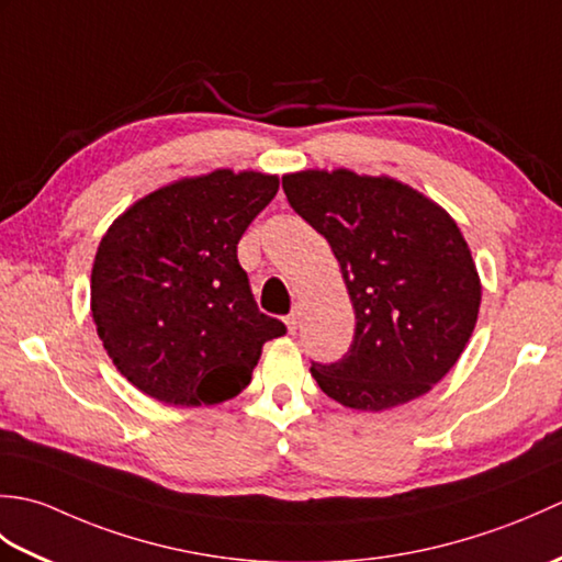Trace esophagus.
<instances>
[{
    "mask_svg": "<svg viewBox=\"0 0 562 562\" xmlns=\"http://www.w3.org/2000/svg\"><path fill=\"white\" fill-rule=\"evenodd\" d=\"M284 324H288L290 333L296 330V326H300V306H292V312L288 318H284Z\"/></svg>",
    "mask_w": 562,
    "mask_h": 562,
    "instance_id": "34e87169",
    "label": "esophagus"
}]
</instances>
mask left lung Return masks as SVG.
<instances>
[{
	"label": "left lung",
	"instance_id": "8db88e82",
	"mask_svg": "<svg viewBox=\"0 0 562 562\" xmlns=\"http://www.w3.org/2000/svg\"><path fill=\"white\" fill-rule=\"evenodd\" d=\"M292 210L330 244L355 308V338L312 364L321 391L355 411L423 396L457 364L479 321L481 278L457 222L389 176H282Z\"/></svg>",
	"mask_w": 562,
	"mask_h": 562
}]
</instances>
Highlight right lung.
<instances>
[{
  "mask_svg": "<svg viewBox=\"0 0 562 562\" xmlns=\"http://www.w3.org/2000/svg\"><path fill=\"white\" fill-rule=\"evenodd\" d=\"M280 188L278 176L217 169L130 205L101 238L91 316L130 384L169 405L238 396L262 345L288 333L258 312L236 244Z\"/></svg>",
  "mask_w": 562,
  "mask_h": 562,
  "instance_id": "add662e5",
  "label": "right lung"
}]
</instances>
